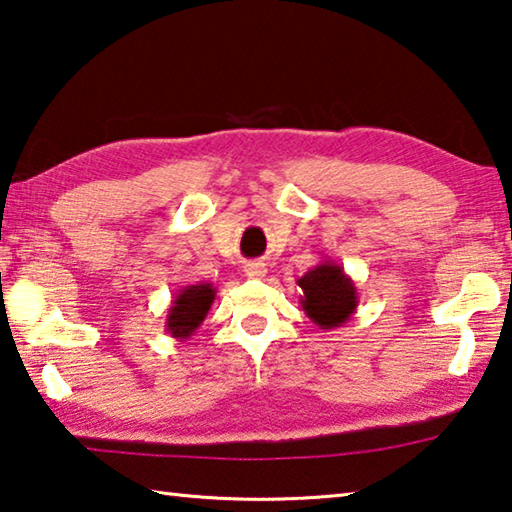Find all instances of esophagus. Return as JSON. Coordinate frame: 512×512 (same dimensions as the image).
<instances>
[{
    "label": "esophagus",
    "instance_id": "esophagus-1",
    "mask_svg": "<svg viewBox=\"0 0 512 512\" xmlns=\"http://www.w3.org/2000/svg\"><path fill=\"white\" fill-rule=\"evenodd\" d=\"M245 272L249 279H263V276L267 274V267H265V263H249L245 267Z\"/></svg>",
    "mask_w": 512,
    "mask_h": 512
}]
</instances>
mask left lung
<instances>
[{"label":"left lung","mask_w":512,"mask_h":512,"mask_svg":"<svg viewBox=\"0 0 512 512\" xmlns=\"http://www.w3.org/2000/svg\"><path fill=\"white\" fill-rule=\"evenodd\" d=\"M297 283L303 292L299 301L303 312L321 330L342 328L355 315L357 303H360L355 283L344 272V267H339L330 258L310 267Z\"/></svg>","instance_id":"1"}]
</instances>
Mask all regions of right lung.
Wrapping results in <instances>:
<instances>
[{
	"label": "right lung",
	"mask_w": 512,
	"mask_h": 512,
	"mask_svg": "<svg viewBox=\"0 0 512 512\" xmlns=\"http://www.w3.org/2000/svg\"><path fill=\"white\" fill-rule=\"evenodd\" d=\"M215 292L218 290L211 283H195L179 290L168 308L166 333L179 339V342L191 337L202 326L206 315H209L215 301Z\"/></svg>",
	"instance_id": "add662e5"
}]
</instances>
